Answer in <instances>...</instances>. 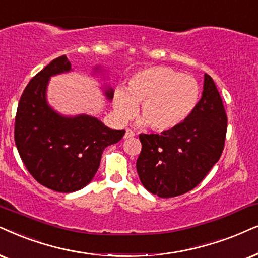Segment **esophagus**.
I'll use <instances>...</instances> for the list:
<instances>
[{"mask_svg": "<svg viewBox=\"0 0 258 258\" xmlns=\"http://www.w3.org/2000/svg\"><path fill=\"white\" fill-rule=\"evenodd\" d=\"M132 137H135V133H133V132L131 131V130H126L125 136H123V138L128 139V138H132Z\"/></svg>", "mask_w": 258, "mask_h": 258, "instance_id": "esophagus-1", "label": "esophagus"}]
</instances>
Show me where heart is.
Listing matches in <instances>:
<instances>
[{
	"instance_id": "heart-1",
	"label": "heart",
	"mask_w": 258,
	"mask_h": 258,
	"mask_svg": "<svg viewBox=\"0 0 258 258\" xmlns=\"http://www.w3.org/2000/svg\"><path fill=\"white\" fill-rule=\"evenodd\" d=\"M200 99V86L194 77L167 67L137 71L126 89H116L113 108L121 123L133 118L140 105L139 125L163 132L180 126L189 118Z\"/></svg>"
}]
</instances>
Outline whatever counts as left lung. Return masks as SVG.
<instances>
[{
  "label": "left lung",
  "instance_id": "8db88e82",
  "mask_svg": "<svg viewBox=\"0 0 258 258\" xmlns=\"http://www.w3.org/2000/svg\"><path fill=\"white\" fill-rule=\"evenodd\" d=\"M227 116L219 91L205 74L202 96L189 118L161 135H140V182L159 198L184 194L204 180L224 150Z\"/></svg>",
  "mask_w": 258,
  "mask_h": 258
}]
</instances>
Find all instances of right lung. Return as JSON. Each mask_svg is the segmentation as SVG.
<instances>
[{
  "label": "right lung",
  "instance_id": "add662e5",
  "mask_svg": "<svg viewBox=\"0 0 258 258\" xmlns=\"http://www.w3.org/2000/svg\"><path fill=\"white\" fill-rule=\"evenodd\" d=\"M73 71L67 56L58 57L29 81L22 93L15 118V144L33 177L44 187L73 193L89 184L100 167L107 146L125 135L89 114L64 115L50 106L47 87L51 77ZM107 70L94 67L93 76L106 81ZM103 95L112 101L114 90L103 83Z\"/></svg>",
  "mask_w": 258,
  "mask_h": 258
}]
</instances>
